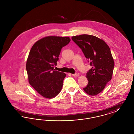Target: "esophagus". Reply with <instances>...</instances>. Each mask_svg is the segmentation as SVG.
<instances>
[{
	"instance_id": "34e87169",
	"label": "esophagus",
	"mask_w": 134,
	"mask_h": 134,
	"mask_svg": "<svg viewBox=\"0 0 134 134\" xmlns=\"http://www.w3.org/2000/svg\"><path fill=\"white\" fill-rule=\"evenodd\" d=\"M72 75L73 76H79V73H75V74H72Z\"/></svg>"
}]
</instances>
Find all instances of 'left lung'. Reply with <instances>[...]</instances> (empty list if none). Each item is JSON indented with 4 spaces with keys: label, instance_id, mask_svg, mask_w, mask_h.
Wrapping results in <instances>:
<instances>
[{
    "label": "left lung",
    "instance_id": "8db88e82",
    "mask_svg": "<svg viewBox=\"0 0 134 134\" xmlns=\"http://www.w3.org/2000/svg\"><path fill=\"white\" fill-rule=\"evenodd\" d=\"M72 39L92 66L86 73L88 83L83 90L90 96L97 95L111 79L115 63L110 50L104 41L94 36L81 35Z\"/></svg>",
    "mask_w": 134,
    "mask_h": 134
}]
</instances>
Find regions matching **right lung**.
Here are the masks:
<instances>
[{"label": "right lung", "instance_id": "add662e5", "mask_svg": "<svg viewBox=\"0 0 134 134\" xmlns=\"http://www.w3.org/2000/svg\"><path fill=\"white\" fill-rule=\"evenodd\" d=\"M71 41L68 37L48 36L32 46L26 63L29 83L40 94L47 98L57 96L66 74L55 71L62 48Z\"/></svg>", "mask_w": 134, "mask_h": 134}]
</instances>
